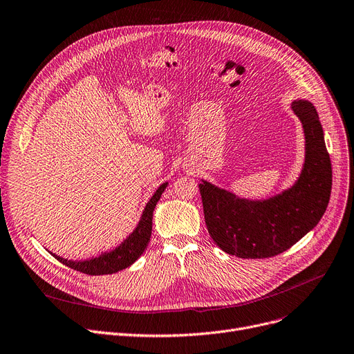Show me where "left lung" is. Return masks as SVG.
Wrapping results in <instances>:
<instances>
[{
	"label": "left lung",
	"instance_id": "obj_1",
	"mask_svg": "<svg viewBox=\"0 0 354 354\" xmlns=\"http://www.w3.org/2000/svg\"><path fill=\"white\" fill-rule=\"evenodd\" d=\"M306 139L301 174L292 187L267 199H245L203 180V215L214 243L239 258H270L291 248L324 215L331 194V163L317 110L294 100Z\"/></svg>",
	"mask_w": 354,
	"mask_h": 354
}]
</instances>
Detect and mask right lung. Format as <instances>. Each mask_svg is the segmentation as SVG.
I'll use <instances>...</instances> for the list:
<instances>
[{
  "mask_svg": "<svg viewBox=\"0 0 354 354\" xmlns=\"http://www.w3.org/2000/svg\"><path fill=\"white\" fill-rule=\"evenodd\" d=\"M167 187V182L162 183L156 189L153 196L149 199L146 207L142 212L139 224L133 230L132 234H129L123 243H120L115 250L102 252L99 257H91L88 259H82V261H73V259H67L63 257L55 255L50 252L54 258H57L60 263L64 266L77 270L80 272L88 274V275H104V274H115L118 271H122L127 267L132 266L136 259L143 254L146 250L149 239H151L152 234V218L153 211L158 201L160 199V195Z\"/></svg>",
  "mask_w": 354,
  "mask_h": 354,
  "instance_id": "add662e5",
  "label": "right lung"
}]
</instances>
